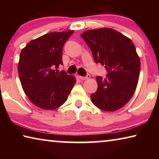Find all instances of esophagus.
Instances as JSON below:
<instances>
[{
    "instance_id": "obj_1",
    "label": "esophagus",
    "mask_w": 159,
    "mask_h": 159,
    "mask_svg": "<svg viewBox=\"0 0 159 159\" xmlns=\"http://www.w3.org/2000/svg\"><path fill=\"white\" fill-rule=\"evenodd\" d=\"M79 78H80V80H88V79H90V76L89 74H88L86 76H79Z\"/></svg>"
}]
</instances>
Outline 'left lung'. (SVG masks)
I'll use <instances>...</instances> for the list:
<instances>
[{
  "instance_id": "obj_1",
  "label": "left lung",
  "mask_w": 159,
  "mask_h": 159,
  "mask_svg": "<svg viewBox=\"0 0 159 159\" xmlns=\"http://www.w3.org/2000/svg\"><path fill=\"white\" fill-rule=\"evenodd\" d=\"M92 51L94 60L107 69L106 79L97 76L98 88L91 100L99 109L114 111L125 106L138 85L140 60L133 41L110 28L88 30L80 34Z\"/></svg>"
}]
</instances>
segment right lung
<instances>
[{
	"instance_id": "obj_1",
	"label": "right lung",
	"mask_w": 159,
	"mask_h": 159,
	"mask_svg": "<svg viewBox=\"0 0 159 159\" xmlns=\"http://www.w3.org/2000/svg\"><path fill=\"white\" fill-rule=\"evenodd\" d=\"M74 32L48 33L32 40L21 50L18 63L21 84L39 108L52 110L62 105L76 82L74 76L55 70L63 64V46Z\"/></svg>"
}]
</instances>
